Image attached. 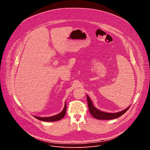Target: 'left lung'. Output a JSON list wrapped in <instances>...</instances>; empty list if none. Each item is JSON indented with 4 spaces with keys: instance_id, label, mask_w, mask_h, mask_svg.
Here are the masks:
<instances>
[{
    "instance_id": "1",
    "label": "left lung",
    "mask_w": 150,
    "mask_h": 150,
    "mask_svg": "<svg viewBox=\"0 0 150 150\" xmlns=\"http://www.w3.org/2000/svg\"><path fill=\"white\" fill-rule=\"evenodd\" d=\"M87 102H88V105L89 111L91 113V115L96 119H100V120H111L114 119L116 118H118L119 117L123 115L128 109L130 108V106L128 107L127 108L125 109L124 110H122L121 112H117V113H106L102 111H100L96 109L94 106L91 99L88 97V96H87Z\"/></svg>"
}]
</instances>
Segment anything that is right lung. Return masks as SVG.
I'll return each instance as SVG.
<instances>
[{"label":"right lung","instance_id":"right-lung-1","mask_svg":"<svg viewBox=\"0 0 150 150\" xmlns=\"http://www.w3.org/2000/svg\"><path fill=\"white\" fill-rule=\"evenodd\" d=\"M67 112V104L65 103V107H64L63 110L58 115L50 116V117H37L34 116L36 119L42 120V121H46V122H55V121H58L60 119H62L64 116H65Z\"/></svg>","mask_w":150,"mask_h":150}]
</instances>
